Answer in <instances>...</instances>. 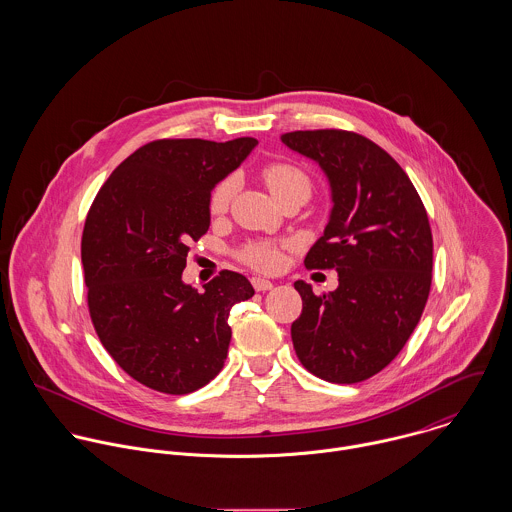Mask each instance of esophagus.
I'll use <instances>...</instances> for the list:
<instances>
[{"label":"esophagus","mask_w":512,"mask_h":512,"mask_svg":"<svg viewBox=\"0 0 512 512\" xmlns=\"http://www.w3.org/2000/svg\"><path fill=\"white\" fill-rule=\"evenodd\" d=\"M252 286L256 292H268L274 288V284L270 280H264V278H252Z\"/></svg>","instance_id":"1"}]
</instances>
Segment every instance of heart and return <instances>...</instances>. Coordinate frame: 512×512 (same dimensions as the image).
Instances as JSON below:
<instances>
[{"mask_svg": "<svg viewBox=\"0 0 512 512\" xmlns=\"http://www.w3.org/2000/svg\"><path fill=\"white\" fill-rule=\"evenodd\" d=\"M262 181L266 183L268 191L272 193L274 199H278L282 193L301 187L309 191V181L305 177L303 171H299L297 167L288 165V163H270L262 169ZM232 191H234V181L232 179H224L219 185L213 189L211 199H209V209L213 215H220L228 209L230 199H232ZM240 258L250 264L252 268L258 270H274L280 264V252L274 244L268 242H256L250 244L246 248L240 250Z\"/></svg>", "mask_w": 512, "mask_h": 512, "instance_id": "b5f03b06", "label": "heart"}]
</instances>
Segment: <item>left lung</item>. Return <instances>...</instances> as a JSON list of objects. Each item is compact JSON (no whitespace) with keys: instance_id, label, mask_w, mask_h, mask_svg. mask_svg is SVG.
Instances as JSON below:
<instances>
[{"instance_id":"1","label":"left lung","mask_w":512,"mask_h":512,"mask_svg":"<svg viewBox=\"0 0 512 512\" xmlns=\"http://www.w3.org/2000/svg\"><path fill=\"white\" fill-rule=\"evenodd\" d=\"M282 142L327 175L333 209L305 266L339 274L323 295L293 284L303 301L293 349L311 374L355 384L390 365L422 317L434 260L428 213L404 169L365 136L307 130Z\"/></svg>"}]
</instances>
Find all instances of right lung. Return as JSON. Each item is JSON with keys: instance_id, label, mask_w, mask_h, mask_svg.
<instances>
[{"instance_id": "obj_1", "label": "right lung", "mask_w": 512, "mask_h": 512, "mask_svg": "<svg viewBox=\"0 0 512 512\" xmlns=\"http://www.w3.org/2000/svg\"><path fill=\"white\" fill-rule=\"evenodd\" d=\"M258 142L157 140L100 187L82 230L88 311L100 343L134 380L165 394L209 384L228 353V315L254 295L222 270L197 292L183 282L189 240L211 224L209 199Z\"/></svg>"}]
</instances>
